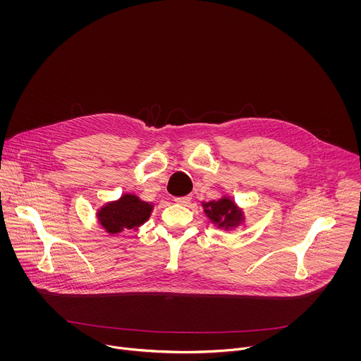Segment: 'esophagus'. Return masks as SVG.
I'll list each match as a JSON object with an SVG mask.
<instances>
[{
  "label": "esophagus",
  "mask_w": 361,
  "mask_h": 361,
  "mask_svg": "<svg viewBox=\"0 0 361 361\" xmlns=\"http://www.w3.org/2000/svg\"><path fill=\"white\" fill-rule=\"evenodd\" d=\"M190 196H183V197H176L173 202L178 203V204H182V206H188L190 203Z\"/></svg>",
  "instance_id": "obj_1"
}]
</instances>
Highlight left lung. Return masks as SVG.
I'll return each instance as SVG.
<instances>
[{
  "label": "left lung",
  "instance_id": "8db88e82",
  "mask_svg": "<svg viewBox=\"0 0 361 361\" xmlns=\"http://www.w3.org/2000/svg\"><path fill=\"white\" fill-rule=\"evenodd\" d=\"M202 206L209 222L219 229L229 231L239 226L245 221L243 209L236 206V203L228 196H224L219 200L203 203Z\"/></svg>",
  "mask_w": 361,
  "mask_h": 361
}]
</instances>
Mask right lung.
<instances>
[{"mask_svg": "<svg viewBox=\"0 0 361 361\" xmlns=\"http://www.w3.org/2000/svg\"><path fill=\"white\" fill-rule=\"evenodd\" d=\"M153 208V203L143 202L136 195L125 193L118 200L100 207L97 209V219L106 233L118 235L143 225L150 218Z\"/></svg>", "mask_w": 361, "mask_h": 361, "instance_id": "1", "label": "right lung"}]
</instances>
